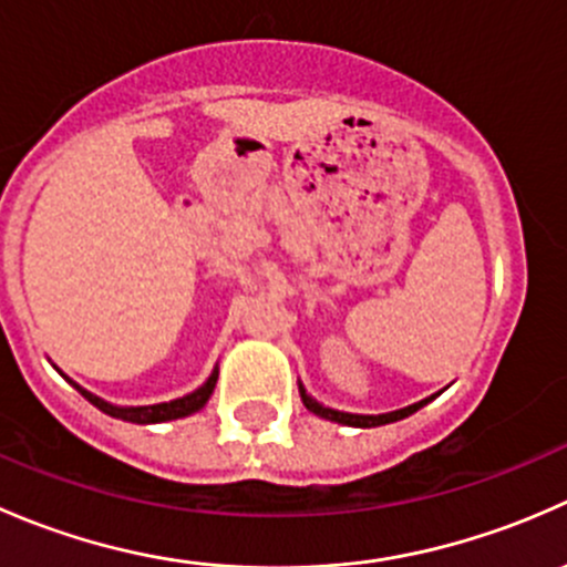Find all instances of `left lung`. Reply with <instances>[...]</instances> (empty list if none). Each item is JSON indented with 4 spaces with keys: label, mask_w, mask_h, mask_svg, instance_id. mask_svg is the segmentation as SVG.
Returning <instances> with one entry per match:
<instances>
[{
    "label": "left lung",
    "mask_w": 567,
    "mask_h": 567,
    "mask_svg": "<svg viewBox=\"0 0 567 567\" xmlns=\"http://www.w3.org/2000/svg\"><path fill=\"white\" fill-rule=\"evenodd\" d=\"M299 392H301V400H305V405L312 411V414L323 416V420H331V422H340V425H351V427L390 425V422L405 420V416L414 414V411H420L422 405L431 403V400H433V398H425V400H420V403H414V405H405V409L390 411V414H348V411H337V409H326V405H320L318 400H312L310 394L305 392V386H301V384H299Z\"/></svg>",
    "instance_id": "left-lung-1"
}]
</instances>
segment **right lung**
<instances>
[{
  "label": "right lung",
  "mask_w": 567,
  "mask_h": 567,
  "mask_svg": "<svg viewBox=\"0 0 567 567\" xmlns=\"http://www.w3.org/2000/svg\"><path fill=\"white\" fill-rule=\"evenodd\" d=\"M216 370L210 373V379L205 381L199 390H194L192 394H183V398L177 400H169V403H156V405H114V403H106V400H101L99 394L82 390V386L76 384V381H71L65 375L68 384L76 386L79 392L84 394V398L90 400V403L95 405V409H101L104 414L114 416V420H123V422H136V425H153V422H169V420H181V416H188L194 414V411L203 409L205 403H208L210 392H214L216 386Z\"/></svg>",
  "instance_id": "right-lung-1"
}]
</instances>
